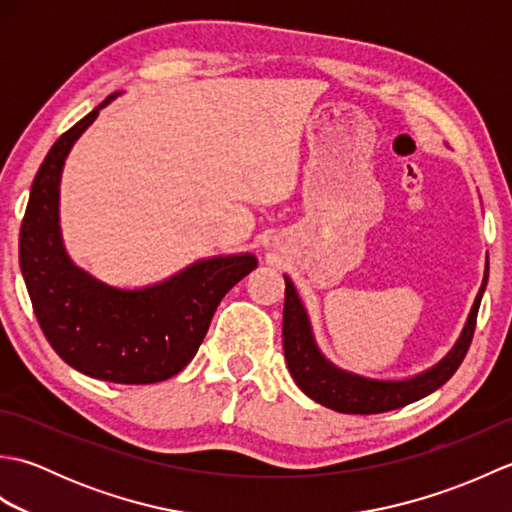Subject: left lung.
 I'll return each instance as SVG.
<instances>
[{
    "instance_id": "obj_1",
    "label": "left lung",
    "mask_w": 512,
    "mask_h": 512,
    "mask_svg": "<svg viewBox=\"0 0 512 512\" xmlns=\"http://www.w3.org/2000/svg\"><path fill=\"white\" fill-rule=\"evenodd\" d=\"M486 279L488 268L480 295H477L473 310L469 314V323H466L460 341L453 347L451 354L444 358L442 363L429 369V372H424L416 378L398 380V383H383V380H369L341 372V369H336L332 363L325 361L321 352L317 350V345H314L306 310L301 306L295 286H292L290 279L286 277L284 354L290 374L301 387L303 394L317 400L319 405L339 413H361V416L385 413L429 396L431 391L442 387L455 372H458L466 352H469L475 334L477 310H480L482 292L486 288Z\"/></svg>"
}]
</instances>
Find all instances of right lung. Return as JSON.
<instances>
[{
  "label": "right lung",
  "mask_w": 512,
  "mask_h": 512,
  "mask_svg": "<svg viewBox=\"0 0 512 512\" xmlns=\"http://www.w3.org/2000/svg\"><path fill=\"white\" fill-rule=\"evenodd\" d=\"M107 99L61 134L32 182L19 233V264L52 350L81 374L121 385L160 383L198 352L224 295L257 266L253 255L215 257L145 290H116L65 255L59 180L65 156Z\"/></svg>",
  "instance_id": "1"
}]
</instances>
